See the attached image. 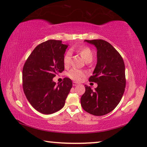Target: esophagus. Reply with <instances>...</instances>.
I'll list each match as a JSON object with an SVG mask.
<instances>
[{"label":"esophagus","mask_w":147,"mask_h":147,"mask_svg":"<svg viewBox=\"0 0 147 147\" xmlns=\"http://www.w3.org/2000/svg\"><path fill=\"white\" fill-rule=\"evenodd\" d=\"M78 84V83H76V82H73V86H77Z\"/></svg>","instance_id":"esophagus-1"}]
</instances>
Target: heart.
Segmentation results:
<instances>
[{
  "mask_svg": "<svg viewBox=\"0 0 147 147\" xmlns=\"http://www.w3.org/2000/svg\"><path fill=\"white\" fill-rule=\"evenodd\" d=\"M76 52H77L79 54L81 55L85 61H92L93 59V52L92 51L90 50V48L86 47H81L76 49ZM71 53L70 52H67L65 53L63 57V64L65 67H67L69 66L70 63H71ZM67 76L69 77L73 80L76 82H79L85 76V73L83 71H80V70L76 69H72L70 70L67 73Z\"/></svg>",
  "mask_w": 147,
  "mask_h": 147,
  "instance_id": "heart-1",
  "label": "heart"
}]
</instances>
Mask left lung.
Listing matches in <instances>:
<instances>
[{
  "label": "left lung",
  "mask_w": 147,
  "mask_h": 147,
  "mask_svg": "<svg viewBox=\"0 0 147 147\" xmlns=\"http://www.w3.org/2000/svg\"><path fill=\"white\" fill-rule=\"evenodd\" d=\"M97 48V61L90 82L97 84L93 90L85 85L80 102L84 110L95 116L105 115L121 101L125 88V65L118 51L103 40H85Z\"/></svg>",
  "instance_id": "1"
}]
</instances>
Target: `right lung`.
Instances as JSON below:
<instances>
[{"label": "right lung", "mask_w": 147, "mask_h": 147, "mask_svg": "<svg viewBox=\"0 0 147 147\" xmlns=\"http://www.w3.org/2000/svg\"><path fill=\"white\" fill-rule=\"evenodd\" d=\"M68 46L61 40L44 42L34 49L23 66L24 94L32 107L44 115L61 110L73 86L69 78L58 85L53 81L55 74L63 71V57Z\"/></svg>", "instance_id": "obj_1"}]
</instances>
